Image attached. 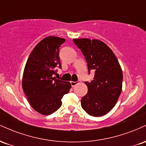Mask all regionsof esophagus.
<instances>
[{"label": "esophagus", "instance_id": "esophagus-1", "mask_svg": "<svg viewBox=\"0 0 146 146\" xmlns=\"http://www.w3.org/2000/svg\"><path fill=\"white\" fill-rule=\"evenodd\" d=\"M79 83H80V82H79V81H77V82H73V81H72V82H71V84L73 87L76 86V85L78 84Z\"/></svg>", "mask_w": 146, "mask_h": 146}]
</instances>
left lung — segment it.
<instances>
[{
  "mask_svg": "<svg viewBox=\"0 0 146 146\" xmlns=\"http://www.w3.org/2000/svg\"><path fill=\"white\" fill-rule=\"evenodd\" d=\"M86 60L88 74L94 78L85 82L88 93L81 100L83 109L93 117L104 115L113 109L121 94L123 73L118 60L103 42L88 38L73 39Z\"/></svg>",
  "mask_w": 146,
  "mask_h": 146,
  "instance_id": "8db88e82",
  "label": "left lung"
}]
</instances>
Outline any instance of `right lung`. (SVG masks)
<instances>
[{
  "instance_id": "right-lung-1",
  "label": "right lung",
  "mask_w": 146,
  "mask_h": 146,
  "mask_svg": "<svg viewBox=\"0 0 146 146\" xmlns=\"http://www.w3.org/2000/svg\"><path fill=\"white\" fill-rule=\"evenodd\" d=\"M65 39L48 36L35 46L25 65L23 88L31 107L42 115L54 113L62 106L61 99L68 93L71 83L56 79L61 68L60 47Z\"/></svg>"
}]
</instances>
